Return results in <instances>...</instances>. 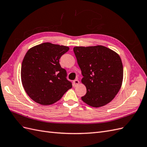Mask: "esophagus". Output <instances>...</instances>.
Here are the masks:
<instances>
[{"label": "esophagus", "instance_id": "esophagus-1", "mask_svg": "<svg viewBox=\"0 0 147 147\" xmlns=\"http://www.w3.org/2000/svg\"><path fill=\"white\" fill-rule=\"evenodd\" d=\"M78 84H79V81H78V80L77 78L75 79V80H74V82H73V85H74V87L77 86Z\"/></svg>", "mask_w": 147, "mask_h": 147}]
</instances>
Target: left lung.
I'll return each instance as SVG.
<instances>
[{
  "instance_id": "1",
  "label": "left lung",
  "mask_w": 147,
  "mask_h": 147,
  "mask_svg": "<svg viewBox=\"0 0 147 147\" xmlns=\"http://www.w3.org/2000/svg\"><path fill=\"white\" fill-rule=\"evenodd\" d=\"M86 88L82 100L93 107L107 104L121 86L123 67L117 53L104 46L74 48Z\"/></svg>"
}]
</instances>
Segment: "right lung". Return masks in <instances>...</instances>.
<instances>
[{
	"instance_id": "obj_1",
	"label": "right lung",
	"mask_w": 147,
	"mask_h": 147,
	"mask_svg": "<svg viewBox=\"0 0 147 147\" xmlns=\"http://www.w3.org/2000/svg\"><path fill=\"white\" fill-rule=\"evenodd\" d=\"M68 47L43 43L28 51L21 65V77L28 95L38 104L48 105L58 101L72 87L59 59Z\"/></svg>"
}]
</instances>
